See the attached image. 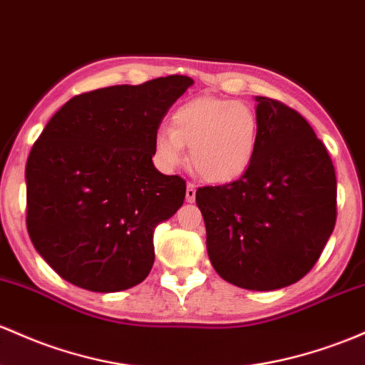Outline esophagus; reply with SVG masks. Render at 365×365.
Listing matches in <instances>:
<instances>
[{"instance_id": "esophagus-1", "label": "esophagus", "mask_w": 365, "mask_h": 365, "mask_svg": "<svg viewBox=\"0 0 365 365\" xmlns=\"http://www.w3.org/2000/svg\"><path fill=\"white\" fill-rule=\"evenodd\" d=\"M185 199H187V202H194L195 201V185H194V183H187Z\"/></svg>"}]
</instances>
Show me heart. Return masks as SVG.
<instances>
[{
    "instance_id": "b5f03b06",
    "label": "heart",
    "mask_w": 365,
    "mask_h": 365,
    "mask_svg": "<svg viewBox=\"0 0 365 365\" xmlns=\"http://www.w3.org/2000/svg\"><path fill=\"white\" fill-rule=\"evenodd\" d=\"M259 138L255 109L244 102L197 97L171 114V128L154 135L155 161L173 170L190 147V166L201 178L225 183L239 178L253 163Z\"/></svg>"
}]
</instances>
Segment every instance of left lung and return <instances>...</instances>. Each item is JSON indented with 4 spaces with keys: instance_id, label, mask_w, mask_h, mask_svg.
I'll list each match as a JSON object with an SVG mask.
<instances>
[{
    "instance_id": "1",
    "label": "left lung",
    "mask_w": 365,
    "mask_h": 365,
    "mask_svg": "<svg viewBox=\"0 0 365 365\" xmlns=\"http://www.w3.org/2000/svg\"><path fill=\"white\" fill-rule=\"evenodd\" d=\"M259 138L253 163L227 185L201 187L211 265L242 289L274 291L305 277L336 223V173L302 114L256 97Z\"/></svg>"
}]
</instances>
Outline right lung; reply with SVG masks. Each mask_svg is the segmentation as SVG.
<instances>
[{
  "label": "right lung",
  "mask_w": 365,
  "mask_h": 365,
  "mask_svg": "<svg viewBox=\"0 0 365 365\" xmlns=\"http://www.w3.org/2000/svg\"><path fill=\"white\" fill-rule=\"evenodd\" d=\"M194 85L168 76L72 97L26 166L27 232L67 282L95 293L137 286L154 265V230L185 199V180L152 163L168 109Z\"/></svg>",
  "instance_id": "right-lung-1"
}]
</instances>
